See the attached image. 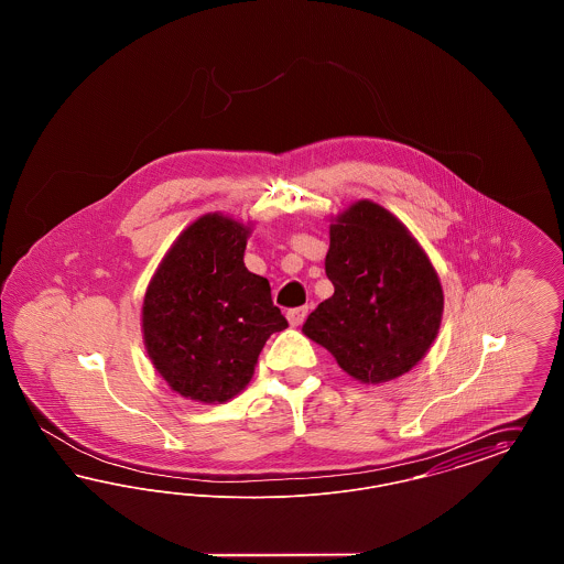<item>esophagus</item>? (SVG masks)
<instances>
[{
    "label": "esophagus",
    "instance_id": "34e87169",
    "mask_svg": "<svg viewBox=\"0 0 564 564\" xmlns=\"http://www.w3.org/2000/svg\"><path fill=\"white\" fill-rule=\"evenodd\" d=\"M306 315H308V306H297V308L288 311V319H290L292 325H302L304 319H306Z\"/></svg>",
    "mask_w": 564,
    "mask_h": 564
}]
</instances>
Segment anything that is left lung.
<instances>
[{
    "instance_id": "1",
    "label": "left lung",
    "mask_w": 564,
    "mask_h": 564,
    "mask_svg": "<svg viewBox=\"0 0 564 564\" xmlns=\"http://www.w3.org/2000/svg\"><path fill=\"white\" fill-rule=\"evenodd\" d=\"M325 274L334 295L302 332L361 382L410 372L430 350L444 292L427 253L393 214L359 200L329 226Z\"/></svg>"
}]
</instances>
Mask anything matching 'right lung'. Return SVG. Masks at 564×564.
I'll return each mask as SVG.
<instances>
[{"label":"right lung","instance_id":"add662e5","mask_svg":"<svg viewBox=\"0 0 564 564\" xmlns=\"http://www.w3.org/2000/svg\"><path fill=\"white\" fill-rule=\"evenodd\" d=\"M249 230L221 214L198 217L166 251L143 297L141 329L154 368L196 402L241 393L267 340L288 327L269 279L242 262Z\"/></svg>","mask_w":564,"mask_h":564}]
</instances>
